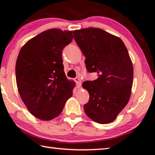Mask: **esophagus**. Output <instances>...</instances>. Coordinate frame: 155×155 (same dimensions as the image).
Masks as SVG:
<instances>
[{"label":"esophagus","mask_w":155,"mask_h":155,"mask_svg":"<svg viewBox=\"0 0 155 155\" xmlns=\"http://www.w3.org/2000/svg\"><path fill=\"white\" fill-rule=\"evenodd\" d=\"M74 81L76 82V83H77V86L78 88H80L81 86V84H82V81L79 78H76L74 79Z\"/></svg>","instance_id":"esophagus-1"}]
</instances>
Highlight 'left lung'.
Instances as JSON below:
<instances>
[{"label": "left lung", "mask_w": 155, "mask_h": 155, "mask_svg": "<svg viewBox=\"0 0 155 155\" xmlns=\"http://www.w3.org/2000/svg\"><path fill=\"white\" fill-rule=\"evenodd\" d=\"M73 35L86 57L87 71L98 73L96 80L83 83L89 93L84 112L96 122L110 123L125 107L131 95L134 73L128 50L120 38L99 28L75 30Z\"/></svg>", "instance_id": "left-lung-1"}]
</instances>
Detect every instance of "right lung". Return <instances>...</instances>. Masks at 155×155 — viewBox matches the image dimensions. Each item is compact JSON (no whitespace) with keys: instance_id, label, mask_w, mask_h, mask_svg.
<instances>
[{"instance_id":"right-lung-1","label":"right lung","mask_w":155,"mask_h":155,"mask_svg":"<svg viewBox=\"0 0 155 155\" xmlns=\"http://www.w3.org/2000/svg\"><path fill=\"white\" fill-rule=\"evenodd\" d=\"M72 31L51 29L30 39L18 55L15 73L19 95L33 116L51 120L59 116L72 95L74 82L64 72L62 50Z\"/></svg>"}]
</instances>
